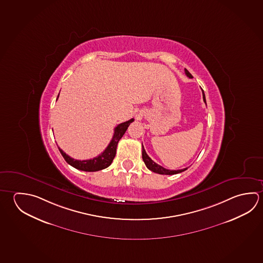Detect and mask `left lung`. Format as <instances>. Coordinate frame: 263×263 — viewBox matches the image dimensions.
I'll use <instances>...</instances> for the list:
<instances>
[{
    "mask_svg": "<svg viewBox=\"0 0 263 263\" xmlns=\"http://www.w3.org/2000/svg\"><path fill=\"white\" fill-rule=\"evenodd\" d=\"M184 73H185V74L189 77V79H192V78H193V77H192V74H190L187 70L184 69ZM202 96L203 101H204V102L206 103L205 94H204V92H203V90ZM142 159L143 161H144V162H145V164H146V166H147V168L148 169V170L152 171V172H154V173H156V174H159V175H176V174L182 173V172H184V171H185L186 169H187V168H184V169H181V170H168V169L163 168L162 166L157 164L156 162H154V161H152V159L148 157V155L147 154V152H146V151H145V148H144V147H143V145Z\"/></svg>",
    "mask_w": 263,
    "mask_h": 263,
    "instance_id": "obj_1",
    "label": "left lung"
}]
</instances>
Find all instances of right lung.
I'll list each match as a JSON object with an SVG mask.
<instances>
[{"label":"right lung","mask_w":263,"mask_h":263,"mask_svg":"<svg viewBox=\"0 0 263 263\" xmlns=\"http://www.w3.org/2000/svg\"><path fill=\"white\" fill-rule=\"evenodd\" d=\"M58 97H59V95H58ZM132 122H134L133 118L117 125L115 128V133L111 138V142L109 143L105 151L101 153L99 156L95 157L90 160H84V161L74 160L73 158L68 156L65 152H63V149H61L60 147H58V148L60 151L61 154L64 157L65 161L70 165L73 166L76 169L85 171V172H96V171L105 169L108 166L111 165V162L116 157L117 144L122 137L124 136V134L125 133V131L128 128V126Z\"/></svg>","instance_id":"add662e5"}]
</instances>
